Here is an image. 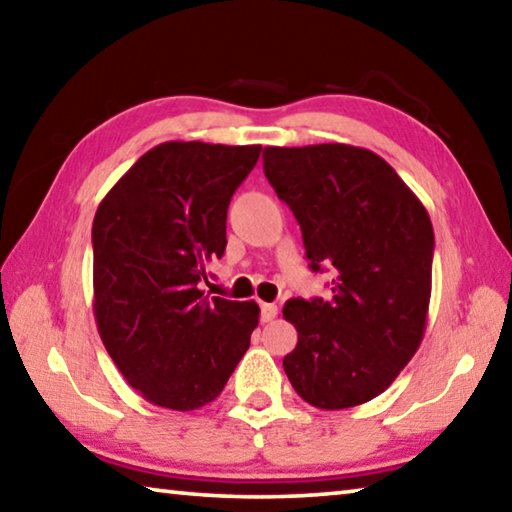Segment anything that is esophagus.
Returning <instances> with one entry per match:
<instances>
[{"label":"esophagus","mask_w":512,"mask_h":512,"mask_svg":"<svg viewBox=\"0 0 512 512\" xmlns=\"http://www.w3.org/2000/svg\"><path fill=\"white\" fill-rule=\"evenodd\" d=\"M276 315H279V308H276L274 304H261V320L263 322H272Z\"/></svg>","instance_id":"34e87169"}]
</instances>
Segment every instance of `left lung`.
Wrapping results in <instances>:
<instances>
[{"label":"left lung","mask_w":512,"mask_h":512,"mask_svg":"<svg viewBox=\"0 0 512 512\" xmlns=\"http://www.w3.org/2000/svg\"><path fill=\"white\" fill-rule=\"evenodd\" d=\"M263 170L297 217L311 270L335 274L329 301L283 306L297 329L283 370L315 408L365 404L397 379L424 338L431 217L399 174L363 147H265Z\"/></svg>","instance_id":"8db88e82"}]
</instances>
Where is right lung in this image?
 Here are the masks:
<instances>
[{
	"instance_id": "1",
	"label": "right lung",
	"mask_w": 512,
	"mask_h": 512,
	"mask_svg": "<svg viewBox=\"0 0 512 512\" xmlns=\"http://www.w3.org/2000/svg\"><path fill=\"white\" fill-rule=\"evenodd\" d=\"M258 156L261 145L163 142L97 208V329L117 370L156 406L211 404L249 349L256 301L208 299L199 283L224 254L229 201Z\"/></svg>"
}]
</instances>
